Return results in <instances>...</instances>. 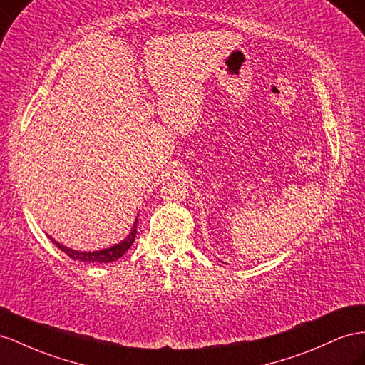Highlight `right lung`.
Listing matches in <instances>:
<instances>
[{
  "label": "right lung",
  "mask_w": 365,
  "mask_h": 365,
  "mask_svg": "<svg viewBox=\"0 0 365 365\" xmlns=\"http://www.w3.org/2000/svg\"><path fill=\"white\" fill-rule=\"evenodd\" d=\"M136 224H138V218L133 222V227H132L130 233L127 235L121 242L112 245V247H109V249H103V250H96V252H78L73 249H68V247H66V245L55 241L52 236H48V240H51L56 245V247L61 252H64L67 256H71L72 259H78L83 262H112V261H116L118 258H121V256L132 247V244L135 242V238H136Z\"/></svg>",
  "instance_id": "add662e5"
}]
</instances>
